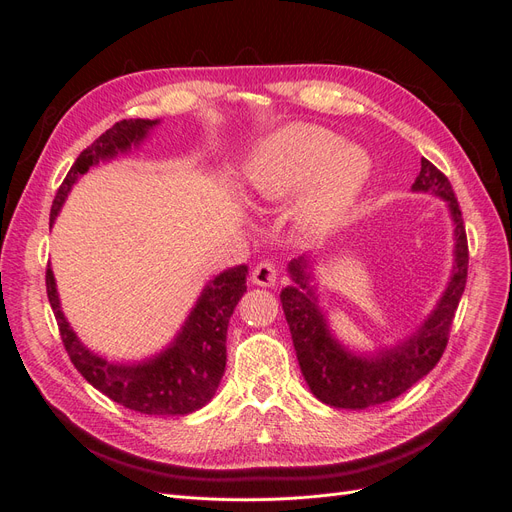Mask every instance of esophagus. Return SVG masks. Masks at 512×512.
Segmentation results:
<instances>
[{"label": "esophagus", "mask_w": 512, "mask_h": 512, "mask_svg": "<svg viewBox=\"0 0 512 512\" xmlns=\"http://www.w3.org/2000/svg\"><path fill=\"white\" fill-rule=\"evenodd\" d=\"M252 282L256 286H262V288L273 286L277 282V269H275V265H271V262H267V260L260 262V265H256L254 271H252Z\"/></svg>", "instance_id": "1"}]
</instances>
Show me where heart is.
<instances>
[{
  "label": "heart",
  "instance_id": "obj_1",
  "mask_svg": "<svg viewBox=\"0 0 512 512\" xmlns=\"http://www.w3.org/2000/svg\"><path fill=\"white\" fill-rule=\"evenodd\" d=\"M367 153L312 123H288L260 143L247 164L254 203L284 205L297 196L292 222L303 237L327 235L363 194Z\"/></svg>",
  "mask_w": 512,
  "mask_h": 512
}]
</instances>
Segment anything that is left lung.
Returning <instances> with one entry per match:
<instances>
[{
    "instance_id": "8db88e82",
    "label": "left lung",
    "mask_w": 512,
    "mask_h": 512,
    "mask_svg": "<svg viewBox=\"0 0 512 512\" xmlns=\"http://www.w3.org/2000/svg\"><path fill=\"white\" fill-rule=\"evenodd\" d=\"M412 192L442 198L453 222V269L448 284L429 316L395 346L374 352H354L335 337L316 286V256L303 254L288 262L292 286L280 301L297 350L301 374L309 391L322 404L346 410H365L406 393L436 367L448 342V331L468 280V239L455 192L440 170L421 160V173Z\"/></svg>"
}]
</instances>
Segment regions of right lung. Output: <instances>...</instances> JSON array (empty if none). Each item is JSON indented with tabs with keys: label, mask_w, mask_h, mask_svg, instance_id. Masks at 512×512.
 Segmentation results:
<instances>
[{
	"label": "right lung",
	"mask_w": 512,
	"mask_h": 512,
	"mask_svg": "<svg viewBox=\"0 0 512 512\" xmlns=\"http://www.w3.org/2000/svg\"><path fill=\"white\" fill-rule=\"evenodd\" d=\"M160 126V119H123L91 143L72 164L51 207V226L64 207L74 183L91 166L126 156L132 147H141L149 134ZM247 277V265L230 267L207 282L198 294L188 318L177 335L160 352L143 361H108L106 356L89 350L61 309L53 269H46V294L59 324L70 361L83 378L134 412L153 416H183L207 406L218 391L226 369V331L228 320L241 301Z\"/></svg>",
	"instance_id": "obj_1"
}]
</instances>
